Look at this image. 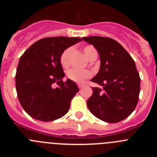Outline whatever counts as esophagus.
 I'll return each instance as SVG.
<instances>
[{"label": "esophagus", "instance_id": "1", "mask_svg": "<svg viewBox=\"0 0 157 157\" xmlns=\"http://www.w3.org/2000/svg\"><path fill=\"white\" fill-rule=\"evenodd\" d=\"M78 88H79V89L82 88V87H83V84H81V83H78Z\"/></svg>", "mask_w": 157, "mask_h": 157}]
</instances>
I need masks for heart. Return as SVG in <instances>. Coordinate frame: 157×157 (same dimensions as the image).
Returning a JSON list of instances; mask_svg holds the SVG:
<instances>
[{
  "label": "heart",
  "mask_w": 157,
  "mask_h": 157,
  "mask_svg": "<svg viewBox=\"0 0 157 157\" xmlns=\"http://www.w3.org/2000/svg\"><path fill=\"white\" fill-rule=\"evenodd\" d=\"M72 48L69 47L62 52L61 56H60V59H59L60 63H61L62 66L64 67H68L70 64V56ZM83 52L90 60H94L97 59L98 56V51L95 47H94L93 45H86L84 47ZM91 76H92V72L90 70H79V69L72 68L67 72V77L75 82H82L87 78H90Z\"/></svg>",
  "instance_id": "obj_1"
}]
</instances>
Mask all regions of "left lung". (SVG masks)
<instances>
[{
	"label": "left lung",
	"instance_id": "1",
	"mask_svg": "<svg viewBox=\"0 0 157 157\" xmlns=\"http://www.w3.org/2000/svg\"><path fill=\"white\" fill-rule=\"evenodd\" d=\"M94 45L101 59V67L91 81L102 88H92L87 106L93 115L107 123H115L128 117L135 109L140 93L139 73L134 59L125 48L110 37H82Z\"/></svg>",
	"mask_w": 157,
	"mask_h": 157
}]
</instances>
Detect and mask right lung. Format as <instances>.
<instances>
[{"mask_svg": "<svg viewBox=\"0 0 157 157\" xmlns=\"http://www.w3.org/2000/svg\"><path fill=\"white\" fill-rule=\"evenodd\" d=\"M77 37H51L30 45L19 59L16 74L18 99L25 112L35 120L53 121L64 116L78 88L63 81L62 52L81 41Z\"/></svg>", "mask_w": 157, "mask_h": 157, "instance_id": "add662e5", "label": "right lung"}]
</instances>
